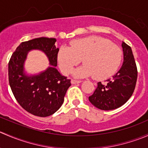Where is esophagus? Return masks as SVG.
<instances>
[{"mask_svg":"<svg viewBox=\"0 0 148 148\" xmlns=\"http://www.w3.org/2000/svg\"><path fill=\"white\" fill-rule=\"evenodd\" d=\"M81 82H82L81 80H76V79H72V80H71V84H75L81 83Z\"/></svg>","mask_w":148,"mask_h":148,"instance_id":"1","label":"esophagus"}]
</instances>
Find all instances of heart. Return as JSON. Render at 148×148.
<instances>
[{"mask_svg": "<svg viewBox=\"0 0 148 148\" xmlns=\"http://www.w3.org/2000/svg\"><path fill=\"white\" fill-rule=\"evenodd\" d=\"M122 56L121 48L110 40L91 36L74 40L70 47L62 46L58 52V62L63 73L69 74L82 59L84 64L75 70L76 77L93 76L96 79H105L117 71Z\"/></svg>", "mask_w": 148, "mask_h": 148, "instance_id": "b5f03b06", "label": "heart"}]
</instances>
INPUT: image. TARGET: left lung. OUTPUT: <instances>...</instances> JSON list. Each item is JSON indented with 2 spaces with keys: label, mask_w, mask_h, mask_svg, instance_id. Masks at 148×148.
<instances>
[{
  "label": "left lung",
  "mask_w": 148,
  "mask_h": 148,
  "mask_svg": "<svg viewBox=\"0 0 148 148\" xmlns=\"http://www.w3.org/2000/svg\"><path fill=\"white\" fill-rule=\"evenodd\" d=\"M124 62L117 74L104 84L97 83L93 95L89 97V102L102 110H112L127 102L135 90L138 79V69L132 49L122 42Z\"/></svg>",
  "instance_id": "obj_1"
}]
</instances>
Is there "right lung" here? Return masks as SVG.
<instances>
[{"label": "right lung", "mask_w": 148, "mask_h": 148, "mask_svg": "<svg viewBox=\"0 0 148 148\" xmlns=\"http://www.w3.org/2000/svg\"><path fill=\"white\" fill-rule=\"evenodd\" d=\"M56 41V38L41 37L22 42L8 62V81L15 98L26 111L38 117H48L56 112L71 86V80L56 69L59 51L55 46ZM32 49L44 51L51 66L38 75L28 76L24 73L23 64L27 52Z\"/></svg>", "instance_id": "1"}]
</instances>
